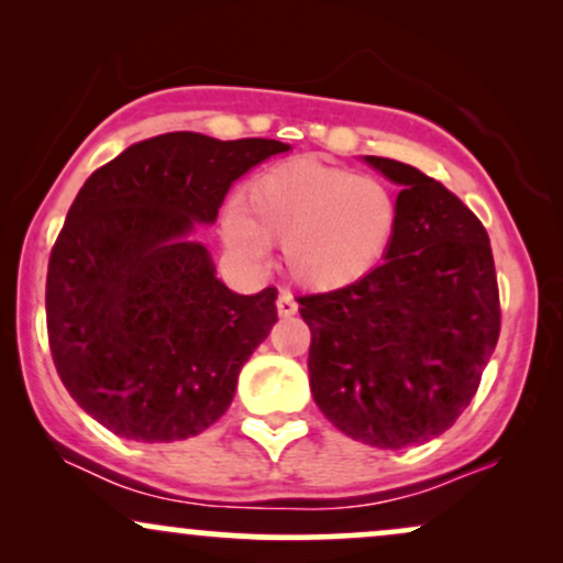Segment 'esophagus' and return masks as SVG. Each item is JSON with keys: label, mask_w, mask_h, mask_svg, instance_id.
Segmentation results:
<instances>
[{"label": "esophagus", "mask_w": 563, "mask_h": 563, "mask_svg": "<svg viewBox=\"0 0 563 563\" xmlns=\"http://www.w3.org/2000/svg\"><path fill=\"white\" fill-rule=\"evenodd\" d=\"M275 307H277V314H280V318H294L296 309H299V303L294 301V296H290L288 290H280V296H277Z\"/></svg>", "instance_id": "esophagus-1"}]
</instances>
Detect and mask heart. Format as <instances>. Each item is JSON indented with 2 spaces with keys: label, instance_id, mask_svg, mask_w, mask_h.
Returning <instances> with one entry per match:
<instances>
[{
  "label": "heart",
  "instance_id": "heart-1",
  "mask_svg": "<svg viewBox=\"0 0 563 563\" xmlns=\"http://www.w3.org/2000/svg\"><path fill=\"white\" fill-rule=\"evenodd\" d=\"M399 200L384 179L299 158L260 174L243 209L230 206L222 235L232 254L262 264L283 245L288 275L303 288L335 290L363 280L389 254Z\"/></svg>",
  "mask_w": 563,
  "mask_h": 563
}]
</instances>
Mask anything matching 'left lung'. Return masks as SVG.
Wrapping results in <instances>:
<instances>
[{
    "label": "left lung",
    "instance_id": "8db88e82",
    "mask_svg": "<svg viewBox=\"0 0 563 563\" xmlns=\"http://www.w3.org/2000/svg\"><path fill=\"white\" fill-rule=\"evenodd\" d=\"M365 161L402 187L386 262L296 301L322 416L357 442L402 450L448 431L474 399L500 335V294L487 230L455 192L416 166Z\"/></svg>",
    "mask_w": 563,
    "mask_h": 563
}]
</instances>
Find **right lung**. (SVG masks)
<instances>
[{"mask_svg":"<svg viewBox=\"0 0 563 563\" xmlns=\"http://www.w3.org/2000/svg\"><path fill=\"white\" fill-rule=\"evenodd\" d=\"M277 140L169 132L84 183L47 267V335L70 397L134 442L209 429L277 320V290L232 294L206 245L230 185L286 153Z\"/></svg>","mask_w":563,"mask_h":563,"instance_id":"1","label":"right lung"}]
</instances>
